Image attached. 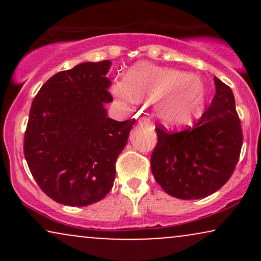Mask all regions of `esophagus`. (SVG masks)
Listing matches in <instances>:
<instances>
[{"label":"esophagus","mask_w":261,"mask_h":261,"mask_svg":"<svg viewBox=\"0 0 261 261\" xmlns=\"http://www.w3.org/2000/svg\"><path fill=\"white\" fill-rule=\"evenodd\" d=\"M137 122H139V124H146V122H147V121H146V120H143V119H139V120H137Z\"/></svg>","instance_id":"esophagus-1"}]
</instances>
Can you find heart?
Here are the masks:
<instances>
[{"label":"heart","instance_id":"obj_1","mask_svg":"<svg viewBox=\"0 0 261 261\" xmlns=\"http://www.w3.org/2000/svg\"><path fill=\"white\" fill-rule=\"evenodd\" d=\"M113 94L125 104L154 101L157 119L170 127L191 124L203 112L206 88L196 74L141 62L116 81Z\"/></svg>","mask_w":261,"mask_h":261}]
</instances>
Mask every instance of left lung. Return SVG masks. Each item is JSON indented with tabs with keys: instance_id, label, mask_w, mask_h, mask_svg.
<instances>
[{
	"instance_id": "obj_1",
	"label": "left lung",
	"mask_w": 261,
	"mask_h": 261,
	"mask_svg": "<svg viewBox=\"0 0 261 261\" xmlns=\"http://www.w3.org/2000/svg\"><path fill=\"white\" fill-rule=\"evenodd\" d=\"M216 93L194 127L169 133L157 126L151 169L176 199H202L228 181L241 154L243 133L232 89L215 77Z\"/></svg>"
}]
</instances>
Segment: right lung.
<instances>
[{
  "label": "right lung",
  "instance_id": "add662e5",
  "mask_svg": "<svg viewBox=\"0 0 261 261\" xmlns=\"http://www.w3.org/2000/svg\"><path fill=\"white\" fill-rule=\"evenodd\" d=\"M112 62H83L54 74L35 95L24 134L33 178L54 201L88 206L112 190L115 162L135 119L108 118Z\"/></svg>",
  "mask_w": 261,
  "mask_h": 261
}]
</instances>
